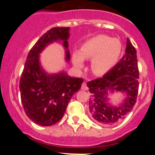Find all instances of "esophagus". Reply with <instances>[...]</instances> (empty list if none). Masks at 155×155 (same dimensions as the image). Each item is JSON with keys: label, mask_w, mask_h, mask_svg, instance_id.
<instances>
[{"label": "esophagus", "mask_w": 155, "mask_h": 155, "mask_svg": "<svg viewBox=\"0 0 155 155\" xmlns=\"http://www.w3.org/2000/svg\"><path fill=\"white\" fill-rule=\"evenodd\" d=\"M81 89L83 91H87V89H88V87L87 86V84L85 83V82H84V83H82V87H81Z\"/></svg>", "instance_id": "obj_1"}]
</instances>
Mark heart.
<instances>
[{
  "label": "heart",
  "mask_w": 155,
  "mask_h": 155,
  "mask_svg": "<svg viewBox=\"0 0 155 155\" xmlns=\"http://www.w3.org/2000/svg\"><path fill=\"white\" fill-rule=\"evenodd\" d=\"M122 51V43L118 38L99 34L85 41L79 52L73 54V64L83 67V60H91V68L97 76L109 73L118 61Z\"/></svg>",
  "instance_id": "heart-1"
}]
</instances>
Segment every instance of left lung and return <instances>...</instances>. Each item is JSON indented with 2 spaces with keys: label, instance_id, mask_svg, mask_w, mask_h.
I'll use <instances>...</instances> for the list:
<instances>
[{
  "label": "left lung",
  "instance_id": "left-lung-1",
  "mask_svg": "<svg viewBox=\"0 0 155 155\" xmlns=\"http://www.w3.org/2000/svg\"><path fill=\"white\" fill-rule=\"evenodd\" d=\"M139 70L137 51L127 39L125 54L119 62L102 78L87 82L91 98L89 112L95 122L101 125L117 124L132 110L139 89ZM121 92L126 97L119 104L112 105L108 94Z\"/></svg>",
  "mask_w": 155,
  "mask_h": 155
}]
</instances>
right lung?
<instances>
[{"mask_svg": "<svg viewBox=\"0 0 155 155\" xmlns=\"http://www.w3.org/2000/svg\"><path fill=\"white\" fill-rule=\"evenodd\" d=\"M70 28H52L43 34L28 54L19 82L23 108L28 117L41 126L56 124L63 117L72 96L80 89L82 78L68 76L65 71L48 73L40 64V53L54 42H61L65 60L70 61Z\"/></svg>", "mask_w": 155, "mask_h": 155, "instance_id": "1", "label": "right lung"}]
</instances>
